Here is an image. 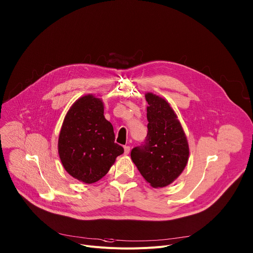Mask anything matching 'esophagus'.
<instances>
[{
    "label": "esophagus",
    "mask_w": 253,
    "mask_h": 253,
    "mask_svg": "<svg viewBox=\"0 0 253 253\" xmlns=\"http://www.w3.org/2000/svg\"><path fill=\"white\" fill-rule=\"evenodd\" d=\"M130 152V146L129 145H125L124 146V153L125 154H128Z\"/></svg>",
    "instance_id": "obj_1"
}]
</instances>
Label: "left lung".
<instances>
[{"label":"left lung","instance_id":"8db88e82","mask_svg":"<svg viewBox=\"0 0 253 253\" xmlns=\"http://www.w3.org/2000/svg\"><path fill=\"white\" fill-rule=\"evenodd\" d=\"M145 99L148 131L144 142L131 150V159L151 187L164 188L185 169L189 144L169 104L151 93Z\"/></svg>","mask_w":253,"mask_h":253}]
</instances>
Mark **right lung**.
I'll return each mask as SVG.
<instances>
[{"instance_id":"right-lung-1","label":"right lung","mask_w":253,"mask_h":253,"mask_svg":"<svg viewBox=\"0 0 253 253\" xmlns=\"http://www.w3.org/2000/svg\"><path fill=\"white\" fill-rule=\"evenodd\" d=\"M124 148L115 143L112 124L105 119L103 102L91 95L68 110L59 138L58 153L64 169L84 183L101 179Z\"/></svg>"}]
</instances>
